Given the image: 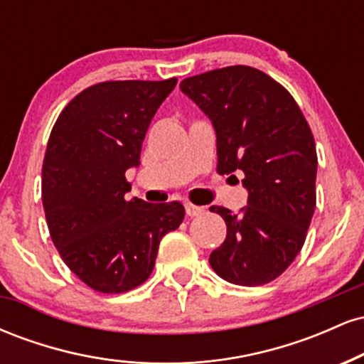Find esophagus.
I'll return each instance as SVG.
<instances>
[{"label":"esophagus","instance_id":"obj_1","mask_svg":"<svg viewBox=\"0 0 364 364\" xmlns=\"http://www.w3.org/2000/svg\"><path fill=\"white\" fill-rule=\"evenodd\" d=\"M185 208H186V214L190 217H196V215H200V214H203V212H205V207L193 205V203H186Z\"/></svg>","mask_w":364,"mask_h":364}]
</instances>
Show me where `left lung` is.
Here are the masks:
<instances>
[{
  "mask_svg": "<svg viewBox=\"0 0 364 364\" xmlns=\"http://www.w3.org/2000/svg\"><path fill=\"white\" fill-rule=\"evenodd\" d=\"M179 87L214 124L217 173H241L248 190L237 214L210 207L228 236L208 262L237 286L274 281L301 252L315 212L318 161L308 121L281 83L252 66L212 70Z\"/></svg>",
  "mask_w": 364,
  "mask_h": 364,
  "instance_id": "left-lung-1",
  "label": "left lung"
}]
</instances>
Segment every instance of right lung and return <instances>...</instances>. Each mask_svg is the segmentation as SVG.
<instances>
[{
	"mask_svg": "<svg viewBox=\"0 0 364 364\" xmlns=\"http://www.w3.org/2000/svg\"><path fill=\"white\" fill-rule=\"evenodd\" d=\"M176 82L95 83L68 102L49 135L43 164L49 235L94 291L119 294L144 284L162 236L185 219L179 202L128 200L124 176L140 164L150 121Z\"/></svg>",
	"mask_w": 364,
	"mask_h": 364,
	"instance_id": "obj_1",
	"label": "right lung"
}]
</instances>
